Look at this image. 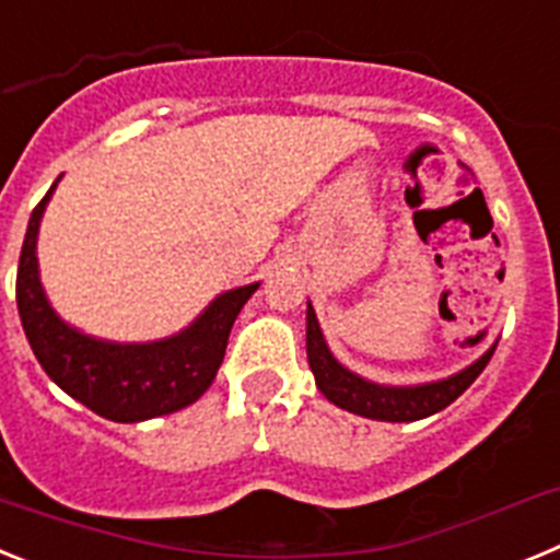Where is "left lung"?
Here are the masks:
<instances>
[{
  "label": "left lung",
  "mask_w": 560,
  "mask_h": 560,
  "mask_svg": "<svg viewBox=\"0 0 560 560\" xmlns=\"http://www.w3.org/2000/svg\"><path fill=\"white\" fill-rule=\"evenodd\" d=\"M493 345L482 359H477L471 368L452 378L434 381V384H420V387H384L373 381L359 378L355 373L345 370L339 361L330 355L328 345L323 339V330L316 323V314L308 303V364L316 378V387L330 404L339 409L361 415L370 420H389V423H409V420L429 418V415L446 409L452 400H457L465 389L471 387L485 364L491 361Z\"/></svg>",
  "instance_id": "obj_1"
}]
</instances>
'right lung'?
Returning <instances> with one entry per match:
<instances>
[{
  "mask_svg": "<svg viewBox=\"0 0 560 560\" xmlns=\"http://www.w3.org/2000/svg\"><path fill=\"white\" fill-rule=\"evenodd\" d=\"M56 185L30 215L16 271V305L44 373L95 415L117 423L179 412L210 389L226 353L235 316L257 283L221 294L187 330L151 345H112L78 334L49 308L38 280V221Z\"/></svg>",
  "mask_w": 560,
  "mask_h": 560,
  "instance_id": "add662e5",
  "label": "right lung"
}]
</instances>
